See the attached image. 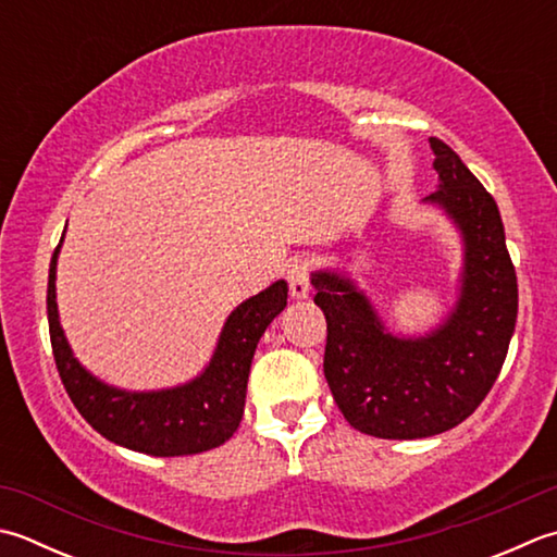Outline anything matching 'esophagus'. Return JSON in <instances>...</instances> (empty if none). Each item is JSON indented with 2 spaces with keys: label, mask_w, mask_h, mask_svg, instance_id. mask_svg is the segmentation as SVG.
Returning <instances> with one entry per match:
<instances>
[{
  "label": "esophagus",
  "mask_w": 557,
  "mask_h": 557,
  "mask_svg": "<svg viewBox=\"0 0 557 557\" xmlns=\"http://www.w3.org/2000/svg\"><path fill=\"white\" fill-rule=\"evenodd\" d=\"M287 282H289V294L294 299H307L309 297V268L307 263L297 260L289 270H287Z\"/></svg>",
  "instance_id": "esophagus-1"
}]
</instances>
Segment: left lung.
Masks as SVG:
<instances>
[{
	"mask_svg": "<svg viewBox=\"0 0 557 557\" xmlns=\"http://www.w3.org/2000/svg\"><path fill=\"white\" fill-rule=\"evenodd\" d=\"M440 188L422 202L449 216L463 244L459 297L422 335H396L341 270L311 272L329 323L323 372L355 430L381 440H422L463 422L505 364L517 323V272L497 202L459 154L430 137Z\"/></svg>",
	"mask_w": 557,
	"mask_h": 557,
	"instance_id": "left-lung-1",
	"label": "left lung"
}]
</instances>
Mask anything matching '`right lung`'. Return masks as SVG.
Listing matches in <instances>:
<instances>
[{
  "instance_id": "add662e5",
  "label": "right lung",
  "mask_w": 557,
  "mask_h": 557,
  "mask_svg": "<svg viewBox=\"0 0 557 557\" xmlns=\"http://www.w3.org/2000/svg\"><path fill=\"white\" fill-rule=\"evenodd\" d=\"M62 242L64 234L50 260L48 323L54 364L82 418L108 442L149 456H188L224 444L244 418L250 362L260 335L287 307V282H272L228 313L210 364L198 376L173 388L125 391L94 376L74 357L62 331L54 292Z\"/></svg>"
}]
</instances>
